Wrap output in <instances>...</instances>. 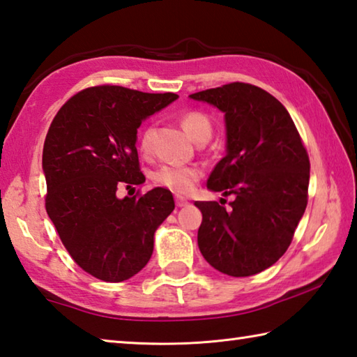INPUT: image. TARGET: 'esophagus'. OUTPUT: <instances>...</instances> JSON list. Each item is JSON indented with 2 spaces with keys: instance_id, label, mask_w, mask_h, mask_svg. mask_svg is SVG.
<instances>
[{
  "instance_id": "34e87169",
  "label": "esophagus",
  "mask_w": 357,
  "mask_h": 357,
  "mask_svg": "<svg viewBox=\"0 0 357 357\" xmlns=\"http://www.w3.org/2000/svg\"><path fill=\"white\" fill-rule=\"evenodd\" d=\"M174 203H176V207H184V206L189 204V201H187L183 197H176V198H174Z\"/></svg>"
}]
</instances>
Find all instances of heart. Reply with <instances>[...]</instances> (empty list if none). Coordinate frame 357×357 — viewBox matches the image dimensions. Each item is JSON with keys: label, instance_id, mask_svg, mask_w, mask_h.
Instances as JSON below:
<instances>
[{"label": "heart", "instance_id": "1", "mask_svg": "<svg viewBox=\"0 0 357 357\" xmlns=\"http://www.w3.org/2000/svg\"><path fill=\"white\" fill-rule=\"evenodd\" d=\"M181 126L197 144H204L212 135V123L209 116L203 112L190 111L181 116ZM153 140V128L146 126L140 132L139 148L142 153H150ZM201 168L197 165H160L153 172V183L162 189H167L173 193L190 192L197 181L201 178Z\"/></svg>", "mask_w": 357, "mask_h": 357}]
</instances>
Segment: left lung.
<instances>
[{"instance_id":"obj_1","label":"left lung","mask_w":357,"mask_h":357,"mask_svg":"<svg viewBox=\"0 0 357 357\" xmlns=\"http://www.w3.org/2000/svg\"><path fill=\"white\" fill-rule=\"evenodd\" d=\"M225 112L228 151L207 189L234 197L229 207L197 201L201 255L229 276H251L273 265L294 238L307 206L310 162L287 109L246 82L192 93ZM226 203V199H225Z\"/></svg>"}]
</instances>
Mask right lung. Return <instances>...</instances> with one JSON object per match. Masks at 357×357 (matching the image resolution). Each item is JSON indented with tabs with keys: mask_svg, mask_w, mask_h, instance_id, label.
Returning a JSON list of instances; mask_svg holds the SVG:
<instances>
[{
	"mask_svg": "<svg viewBox=\"0 0 357 357\" xmlns=\"http://www.w3.org/2000/svg\"><path fill=\"white\" fill-rule=\"evenodd\" d=\"M176 98L102 84L71 96L51 121L42 158L45 207L71 259L101 281L139 273L153 255L154 231L174 209L162 187L123 199L116 190L145 183L137 129Z\"/></svg>",
	"mask_w": 357,
	"mask_h": 357,
	"instance_id": "obj_1",
	"label": "right lung"
}]
</instances>
